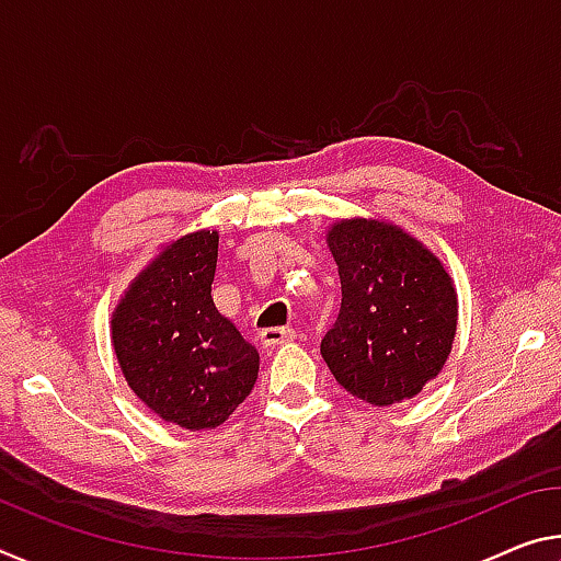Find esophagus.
Segmentation results:
<instances>
[{"mask_svg":"<svg viewBox=\"0 0 561 561\" xmlns=\"http://www.w3.org/2000/svg\"><path fill=\"white\" fill-rule=\"evenodd\" d=\"M295 329H287V327H272V329H262L260 332V342L266 350H274V346L279 344H287V342H295Z\"/></svg>","mask_w":561,"mask_h":561,"instance_id":"esophagus-1","label":"esophagus"}]
</instances>
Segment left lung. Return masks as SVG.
Listing matches in <instances>:
<instances>
[{
    "mask_svg": "<svg viewBox=\"0 0 561 561\" xmlns=\"http://www.w3.org/2000/svg\"><path fill=\"white\" fill-rule=\"evenodd\" d=\"M342 282V309L322 357L352 397L392 407L439 375L457 334V289L420 239L375 217L327 229Z\"/></svg>",
    "mask_w": 561,
    "mask_h": 561,
    "instance_id": "1",
    "label": "left lung"
}]
</instances>
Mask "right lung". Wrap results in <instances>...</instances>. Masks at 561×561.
<instances>
[{"label": "right lung", "instance_id": "add662e5", "mask_svg": "<svg viewBox=\"0 0 561 561\" xmlns=\"http://www.w3.org/2000/svg\"><path fill=\"white\" fill-rule=\"evenodd\" d=\"M217 249V229L169 242L112 312V346L129 389L190 432L225 424L260 375V352L211 301Z\"/></svg>", "mask_w": 561, "mask_h": 561}]
</instances>
